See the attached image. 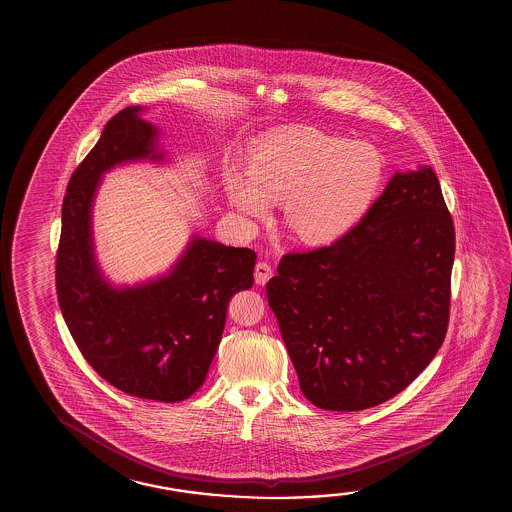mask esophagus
Masks as SVG:
<instances>
[{"mask_svg":"<svg viewBox=\"0 0 512 512\" xmlns=\"http://www.w3.org/2000/svg\"><path fill=\"white\" fill-rule=\"evenodd\" d=\"M273 277V268L268 262L260 260L255 266V282L259 285L268 284L269 278Z\"/></svg>","mask_w":512,"mask_h":512,"instance_id":"1","label":"esophagus"}]
</instances>
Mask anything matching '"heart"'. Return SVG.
<instances>
[{
  "label": "heart",
  "mask_w": 512,
  "mask_h": 512,
  "mask_svg": "<svg viewBox=\"0 0 512 512\" xmlns=\"http://www.w3.org/2000/svg\"><path fill=\"white\" fill-rule=\"evenodd\" d=\"M384 182L380 151L312 126H294L253 146L246 173L230 168V205L248 218H266L280 203V225L296 241L332 243L350 232Z\"/></svg>",
  "instance_id": "heart-1"
}]
</instances>
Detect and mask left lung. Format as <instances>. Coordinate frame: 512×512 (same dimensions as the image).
Here are the masks:
<instances>
[{
  "label": "left lung",
  "mask_w": 512,
  "mask_h": 512,
  "mask_svg": "<svg viewBox=\"0 0 512 512\" xmlns=\"http://www.w3.org/2000/svg\"><path fill=\"white\" fill-rule=\"evenodd\" d=\"M453 255L430 166L396 173L336 243L285 253L266 294L303 396L353 412L402 393L446 336Z\"/></svg>",
  "instance_id": "1"
}]
</instances>
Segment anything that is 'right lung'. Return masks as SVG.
<instances>
[{
  "instance_id": "add662e5",
  "label": "right lung",
  "mask_w": 512,
  "mask_h": 512,
  "mask_svg": "<svg viewBox=\"0 0 512 512\" xmlns=\"http://www.w3.org/2000/svg\"><path fill=\"white\" fill-rule=\"evenodd\" d=\"M119 110L69 180L57 250V296L78 350L123 393L182 402L209 373L232 296L253 285L257 255L194 235L168 275L114 287L94 257L93 202L101 175L125 162L164 159L159 130Z\"/></svg>"
}]
</instances>
